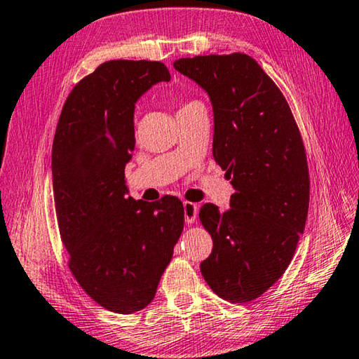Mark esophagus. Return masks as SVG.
<instances>
[{
    "instance_id": "1",
    "label": "esophagus",
    "mask_w": 359,
    "mask_h": 359,
    "mask_svg": "<svg viewBox=\"0 0 359 359\" xmlns=\"http://www.w3.org/2000/svg\"><path fill=\"white\" fill-rule=\"evenodd\" d=\"M184 212H185V222L193 223L198 214V205L190 201H184Z\"/></svg>"
}]
</instances>
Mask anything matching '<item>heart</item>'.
<instances>
[{
	"label": "heart",
	"instance_id": "1",
	"mask_svg": "<svg viewBox=\"0 0 359 359\" xmlns=\"http://www.w3.org/2000/svg\"><path fill=\"white\" fill-rule=\"evenodd\" d=\"M190 104H191V102H190Z\"/></svg>",
	"mask_w": 359,
	"mask_h": 359
}]
</instances>
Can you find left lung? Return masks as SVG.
Listing matches in <instances>:
<instances>
[{
	"label": "left lung",
	"instance_id": "obj_1",
	"mask_svg": "<svg viewBox=\"0 0 359 359\" xmlns=\"http://www.w3.org/2000/svg\"><path fill=\"white\" fill-rule=\"evenodd\" d=\"M174 68L208 93L214 111V160L234 193L220 212L204 204L199 220L214 248L201 263L223 299L248 302L287 271L309 210V168L290 106L245 53L179 58Z\"/></svg>",
	"mask_w": 359,
	"mask_h": 359
}]
</instances>
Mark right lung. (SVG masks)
<instances>
[{
  "label": "right lung",
  "mask_w": 359,
  "mask_h": 359,
  "mask_svg": "<svg viewBox=\"0 0 359 359\" xmlns=\"http://www.w3.org/2000/svg\"><path fill=\"white\" fill-rule=\"evenodd\" d=\"M169 81L160 62L102 63L72 88L53 137V198L69 269L115 313H135L154 301L184 229L180 199L136 201L125 180L136 145V102Z\"/></svg>",
  "instance_id": "obj_1"
}]
</instances>
